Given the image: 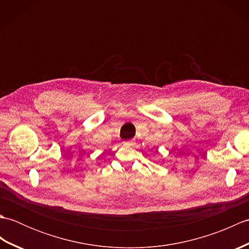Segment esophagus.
Instances as JSON below:
<instances>
[{"mask_svg": "<svg viewBox=\"0 0 249 249\" xmlns=\"http://www.w3.org/2000/svg\"><path fill=\"white\" fill-rule=\"evenodd\" d=\"M126 144H127V145H131V144H133V142H131V141H128V142H126Z\"/></svg>", "mask_w": 249, "mask_h": 249, "instance_id": "1", "label": "esophagus"}]
</instances>
